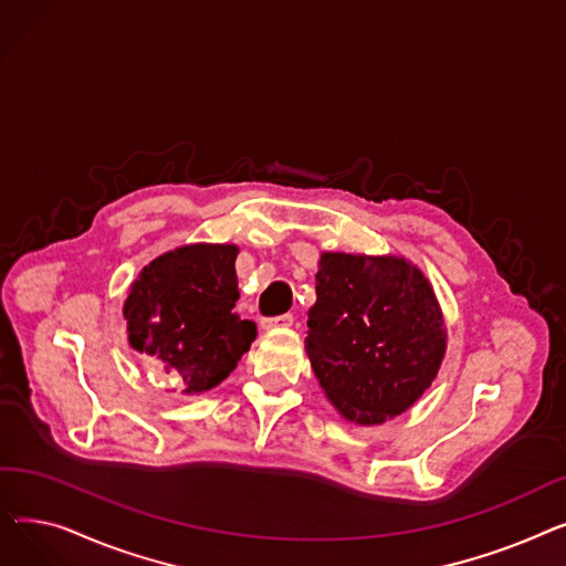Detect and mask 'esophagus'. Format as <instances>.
<instances>
[{
    "label": "esophagus",
    "mask_w": 566,
    "mask_h": 566,
    "mask_svg": "<svg viewBox=\"0 0 566 566\" xmlns=\"http://www.w3.org/2000/svg\"><path fill=\"white\" fill-rule=\"evenodd\" d=\"M289 325H293V316H291V314L271 316V318H263V321H261V328H263V331H273V328H289Z\"/></svg>",
    "instance_id": "esophagus-1"
}]
</instances>
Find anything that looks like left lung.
<instances>
[{
  "label": "left lung",
  "mask_w": 566,
  "mask_h": 566,
  "mask_svg": "<svg viewBox=\"0 0 566 566\" xmlns=\"http://www.w3.org/2000/svg\"><path fill=\"white\" fill-rule=\"evenodd\" d=\"M305 348L348 422L397 418L436 378L448 333L436 293L401 256L323 252Z\"/></svg>",
  "instance_id": "obj_1"
}]
</instances>
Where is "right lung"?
I'll list each match as a JSON object with an SVG mask.
<instances>
[{
    "label": "right lung",
    "instance_id": "1",
    "mask_svg": "<svg viewBox=\"0 0 566 566\" xmlns=\"http://www.w3.org/2000/svg\"><path fill=\"white\" fill-rule=\"evenodd\" d=\"M235 245H184L144 265L130 284L128 344L160 363L184 395L220 385L256 339V325L235 312Z\"/></svg>",
    "mask_w": 566,
    "mask_h": 566
}]
</instances>
